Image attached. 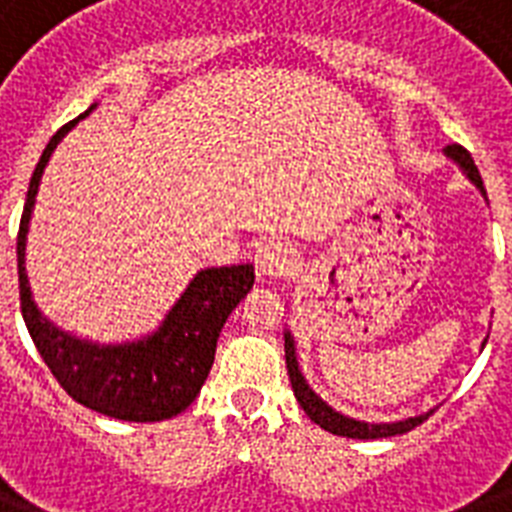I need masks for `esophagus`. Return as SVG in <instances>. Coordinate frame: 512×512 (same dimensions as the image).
Wrapping results in <instances>:
<instances>
[{
	"mask_svg": "<svg viewBox=\"0 0 512 512\" xmlns=\"http://www.w3.org/2000/svg\"><path fill=\"white\" fill-rule=\"evenodd\" d=\"M255 265L260 276L265 279H276V276H289L295 271V255L287 244L281 241H265L255 252Z\"/></svg>",
	"mask_w": 512,
	"mask_h": 512,
	"instance_id": "1",
	"label": "esophagus"
}]
</instances>
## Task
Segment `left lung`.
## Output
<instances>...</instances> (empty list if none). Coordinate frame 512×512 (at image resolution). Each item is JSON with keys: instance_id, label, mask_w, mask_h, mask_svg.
<instances>
[{"instance_id": "1", "label": "left lung", "mask_w": 512, "mask_h": 512, "mask_svg": "<svg viewBox=\"0 0 512 512\" xmlns=\"http://www.w3.org/2000/svg\"><path fill=\"white\" fill-rule=\"evenodd\" d=\"M444 154L452 159L457 167H460L468 180L476 185L478 191L486 196L484 180L478 175V167L473 162V156L465 151L462 146L452 143V146L444 148ZM295 340L289 332H284V353H287V372H289V382H292V390H295V398L303 406V412L311 417V422H316L319 428L329 430V433H335V436H345V438H388V436H401V433H409L412 428H417L420 422H425L430 414L436 412V409H430L425 414H417V417H406V420L398 422H361L353 420V417H345V414L335 412L327 401H321L313 388L308 385V380L300 372V364H297V353H295Z\"/></svg>"}]
</instances>
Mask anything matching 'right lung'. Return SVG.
Masks as SVG:
<instances>
[{
    "mask_svg": "<svg viewBox=\"0 0 512 512\" xmlns=\"http://www.w3.org/2000/svg\"><path fill=\"white\" fill-rule=\"evenodd\" d=\"M92 108L95 106L87 108L79 119L90 114ZM79 119L68 122L52 135L28 183L26 207L18 231V284L23 321L44 364L50 366L60 388L74 401L114 420H170L188 409L193 398L199 396L215 361L220 329L255 284V268L249 263L204 268L193 276L156 332L122 345H100L68 335L47 316H42L28 287L26 233L44 167L63 135Z\"/></svg>",
    "mask_w": 512,
    "mask_h": 512,
    "instance_id": "obj_1",
    "label": "right lung"
}]
</instances>
